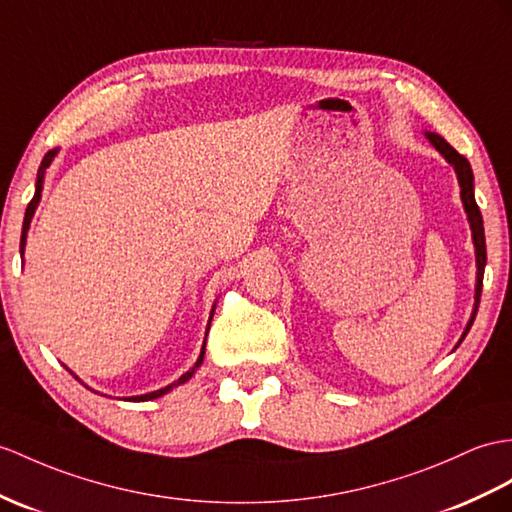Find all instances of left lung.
Returning <instances> with one entry per match:
<instances>
[{
  "mask_svg": "<svg viewBox=\"0 0 512 512\" xmlns=\"http://www.w3.org/2000/svg\"><path fill=\"white\" fill-rule=\"evenodd\" d=\"M428 141L439 149V154L450 162L454 167L456 176H458V184H460V199H463V206H465V213L469 219V226H471V236H473V247H476V267H478V278H476V304H473V313L471 319L467 323V328L460 336L458 343H463V339L467 336V332L473 326V319H476L478 313V306H480V293H482V278H484V265H486V243H484V226H482V215H480V208L476 204V197H473V171L469 160L458 154L456 149L447 143L443 136L434 134V132H426Z\"/></svg>",
  "mask_w": 512,
  "mask_h": 512,
  "instance_id": "obj_1",
  "label": "left lung"
}]
</instances>
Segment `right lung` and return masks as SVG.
<instances>
[{"instance_id": "right-lung-1", "label": "right lung", "mask_w": 512, "mask_h": 512, "mask_svg": "<svg viewBox=\"0 0 512 512\" xmlns=\"http://www.w3.org/2000/svg\"><path fill=\"white\" fill-rule=\"evenodd\" d=\"M58 154V149H49V152L45 154V158L41 160V167H39V173H36V191H34V197H32V202L28 204V208H26V219H23V230H21V245H19V249H21V256H23V249H26V236H28V230H30V221H32V217H34V210H36V206H39V202H41V191H43V180H45V169L52 165V160H54V156ZM213 315H215V306H213V313H210V319H213ZM208 328H210V321H208ZM208 334V332H206ZM204 354H206V339H204V345H202V352H199V358H197V363H195V367L193 369H189L184 373V376H180L178 378V382H173V384H169V386H165V389H158V391H152V393H145V395H136V397H126L128 402H149V400H156V397H160V395H165V393H169L173 386H178V384H184L186 380H191V376L195 373V369L202 365V360H204Z\"/></svg>"}]
</instances>
